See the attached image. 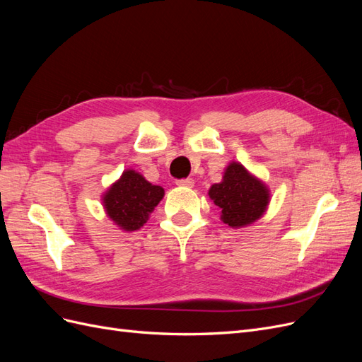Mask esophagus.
I'll return each instance as SVG.
<instances>
[{"label": "esophagus", "instance_id": "34e87169", "mask_svg": "<svg viewBox=\"0 0 362 362\" xmlns=\"http://www.w3.org/2000/svg\"><path fill=\"white\" fill-rule=\"evenodd\" d=\"M177 185H181V187H193L194 181L192 178H184V180H177Z\"/></svg>", "mask_w": 362, "mask_h": 362}]
</instances>
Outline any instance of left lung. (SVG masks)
I'll return each mask as SVG.
<instances>
[{
  "label": "left lung",
  "instance_id": "8db88e82",
  "mask_svg": "<svg viewBox=\"0 0 362 362\" xmlns=\"http://www.w3.org/2000/svg\"><path fill=\"white\" fill-rule=\"evenodd\" d=\"M208 194L221 208L222 222L231 228H242L257 222L266 213L270 202L266 184L237 161L228 164L222 182L213 184Z\"/></svg>",
  "mask_w": 362,
  "mask_h": 362
}]
</instances>
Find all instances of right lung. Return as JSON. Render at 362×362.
I'll list each match as a JSON object with an SVG mask.
<instances>
[{"label":"right lung","mask_w":362,"mask_h":362,"mask_svg":"<svg viewBox=\"0 0 362 362\" xmlns=\"http://www.w3.org/2000/svg\"><path fill=\"white\" fill-rule=\"evenodd\" d=\"M163 196V187L151 184L144 175L128 169L103 194V205L107 216L120 229L131 233L146 223Z\"/></svg>","instance_id":"right-lung-1"}]
</instances>
